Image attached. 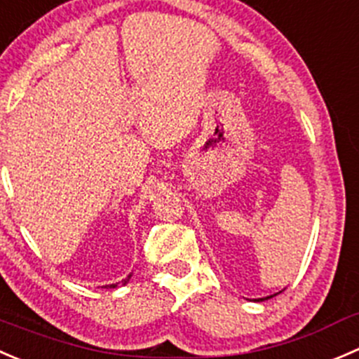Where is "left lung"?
Segmentation results:
<instances>
[{
	"mask_svg": "<svg viewBox=\"0 0 359 359\" xmlns=\"http://www.w3.org/2000/svg\"><path fill=\"white\" fill-rule=\"evenodd\" d=\"M276 295H278V293H276ZM272 297H274V295H271V297H265V299H258L257 302H264V300H269V299H272Z\"/></svg>",
	"mask_w": 359,
	"mask_h": 359,
	"instance_id": "8db88e82",
	"label": "left lung"
}]
</instances>
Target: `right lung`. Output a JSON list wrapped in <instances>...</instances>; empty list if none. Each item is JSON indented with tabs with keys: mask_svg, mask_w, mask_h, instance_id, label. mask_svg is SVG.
Returning <instances> with one entry per match:
<instances>
[{
	"mask_svg": "<svg viewBox=\"0 0 359 359\" xmlns=\"http://www.w3.org/2000/svg\"><path fill=\"white\" fill-rule=\"evenodd\" d=\"M129 279H130V276H127V278L122 281V285H127V283H129ZM116 285H118V283H116ZM116 285H109V288H116Z\"/></svg>",
	"mask_w": 359,
	"mask_h": 359,
	"instance_id": "right-lung-1",
	"label": "right lung"
}]
</instances>
